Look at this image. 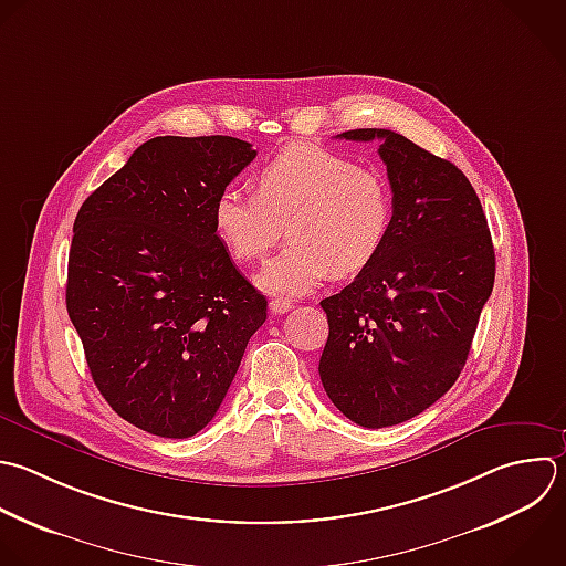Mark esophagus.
I'll list each match as a JSON object with an SVG mask.
<instances>
[{
	"instance_id": "34e87169",
	"label": "esophagus",
	"mask_w": 566,
	"mask_h": 566,
	"mask_svg": "<svg viewBox=\"0 0 566 566\" xmlns=\"http://www.w3.org/2000/svg\"><path fill=\"white\" fill-rule=\"evenodd\" d=\"M270 310H272V314H285V312L292 310V301L276 296V298L270 301Z\"/></svg>"
}]
</instances>
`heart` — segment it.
Masks as SVG:
<instances>
[{"instance_id": "1", "label": "heart", "mask_w": 566, "mask_h": 566, "mask_svg": "<svg viewBox=\"0 0 566 566\" xmlns=\"http://www.w3.org/2000/svg\"><path fill=\"white\" fill-rule=\"evenodd\" d=\"M254 186L256 195L223 188L212 206V223L241 263L259 261L287 223L292 241L256 276L270 294H307L332 270L338 276L358 274L389 239V181L343 153L290 144L259 168Z\"/></svg>"}]
</instances>
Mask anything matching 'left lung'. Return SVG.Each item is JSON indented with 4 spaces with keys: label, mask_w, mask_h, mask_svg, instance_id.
Listing matches in <instances>:
<instances>
[{
    "label": "left lung",
    "mask_w": 566,
    "mask_h": 566,
    "mask_svg": "<svg viewBox=\"0 0 566 566\" xmlns=\"http://www.w3.org/2000/svg\"><path fill=\"white\" fill-rule=\"evenodd\" d=\"M338 137L382 142L394 223L374 263L321 301L329 336L318 374L352 422L380 429L418 416L460 376L495 254L480 199L451 161L394 130Z\"/></svg>",
    "instance_id": "1"
}]
</instances>
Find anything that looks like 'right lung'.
<instances>
[{
  "mask_svg": "<svg viewBox=\"0 0 566 566\" xmlns=\"http://www.w3.org/2000/svg\"><path fill=\"white\" fill-rule=\"evenodd\" d=\"M254 157L234 137H155L75 219L69 316L102 396L148 433L201 431L268 318L212 223L217 195Z\"/></svg>",
  "mask_w": 566,
  "mask_h": 566,
  "instance_id": "obj_1",
  "label": "right lung"
}]
</instances>
